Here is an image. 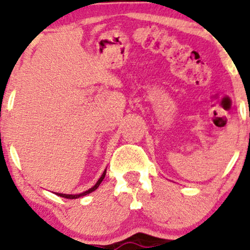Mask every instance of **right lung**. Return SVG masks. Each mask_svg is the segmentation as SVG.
I'll list each match as a JSON object with an SVG mask.
<instances>
[{
    "label": "right lung",
    "instance_id": "obj_1",
    "mask_svg": "<svg viewBox=\"0 0 250 250\" xmlns=\"http://www.w3.org/2000/svg\"><path fill=\"white\" fill-rule=\"evenodd\" d=\"M105 171H107V169H105V170L103 171V174L101 175V177H100L99 181H97V182L95 183V186H94V187H91L90 189H88V190L83 191V193H81V194H61V193H56V195H59V196H61V197H65V199H79V197L84 196V195H88V194L93 193V191L96 190V189L99 188V186L101 185V182H102L103 179H104V176H105Z\"/></svg>",
    "mask_w": 250,
    "mask_h": 250
}]
</instances>
